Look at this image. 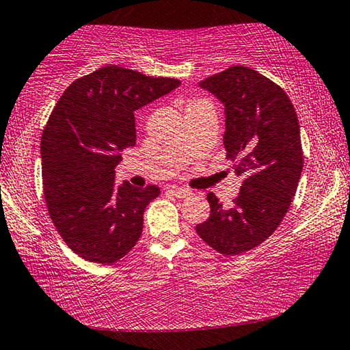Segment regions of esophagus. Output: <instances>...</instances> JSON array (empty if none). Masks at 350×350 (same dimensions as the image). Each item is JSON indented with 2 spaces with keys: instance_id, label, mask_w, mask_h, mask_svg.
Here are the masks:
<instances>
[{
  "instance_id": "esophagus-1",
  "label": "esophagus",
  "mask_w": 350,
  "mask_h": 350,
  "mask_svg": "<svg viewBox=\"0 0 350 350\" xmlns=\"http://www.w3.org/2000/svg\"><path fill=\"white\" fill-rule=\"evenodd\" d=\"M167 189H168V193H170V194H173V196L179 198V199H185V198H188V196H189V194H191V191H189V189H185V188L168 187Z\"/></svg>"
}]
</instances>
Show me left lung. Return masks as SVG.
I'll return each instance as SVG.
<instances>
[{"label": "left lung", "instance_id": "1", "mask_svg": "<svg viewBox=\"0 0 350 350\" xmlns=\"http://www.w3.org/2000/svg\"><path fill=\"white\" fill-rule=\"evenodd\" d=\"M199 85L225 105V157L242 185L228 210L206 194L210 217L196 233L213 250L234 256L267 241L292 204L304 165L298 116L280 85L242 64Z\"/></svg>", "mask_w": 350, "mask_h": 350}]
</instances>
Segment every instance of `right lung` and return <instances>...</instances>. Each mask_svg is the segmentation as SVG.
I'll return each mask as SVG.
<instances>
[{
  "mask_svg": "<svg viewBox=\"0 0 350 350\" xmlns=\"http://www.w3.org/2000/svg\"><path fill=\"white\" fill-rule=\"evenodd\" d=\"M180 80L100 68L70 83L41 135L47 213L80 258L111 265L133 250L157 185L114 183L120 150L135 145L134 111L171 92Z\"/></svg>",
  "mask_w": 350,
  "mask_h": 350,
  "instance_id": "1",
  "label": "right lung"
}]
</instances>
